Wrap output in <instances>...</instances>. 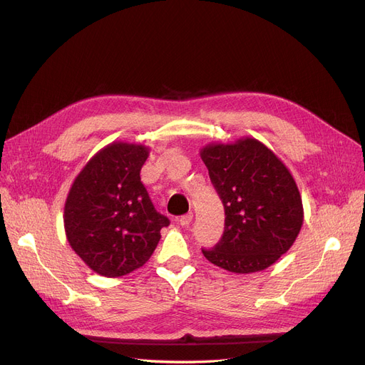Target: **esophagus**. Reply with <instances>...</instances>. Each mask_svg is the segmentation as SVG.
Listing matches in <instances>:
<instances>
[{
    "mask_svg": "<svg viewBox=\"0 0 365 365\" xmlns=\"http://www.w3.org/2000/svg\"><path fill=\"white\" fill-rule=\"evenodd\" d=\"M192 217H194V213L190 212V213H187V215L182 216L179 222H180V225H182V226H189L190 223H192Z\"/></svg>",
    "mask_w": 365,
    "mask_h": 365,
    "instance_id": "obj_1",
    "label": "esophagus"
}]
</instances>
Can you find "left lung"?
<instances>
[{
  "instance_id": "left-lung-1",
  "label": "left lung",
  "mask_w": 365,
  "mask_h": 365,
  "mask_svg": "<svg viewBox=\"0 0 365 365\" xmlns=\"http://www.w3.org/2000/svg\"><path fill=\"white\" fill-rule=\"evenodd\" d=\"M200 155L225 207V232L208 262L253 274L290 250L303 225L297 183L285 164L255 138L208 143Z\"/></svg>"
}]
</instances>
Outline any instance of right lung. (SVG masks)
<instances>
[{"mask_svg":"<svg viewBox=\"0 0 365 365\" xmlns=\"http://www.w3.org/2000/svg\"><path fill=\"white\" fill-rule=\"evenodd\" d=\"M149 148L112 142L87 161L75 178L63 210L72 250L91 271L117 278L143 266L168 219L153 208L140 170Z\"/></svg>","mask_w":365,"mask_h":365,"instance_id":"obj_1","label":"right lung"}]
</instances>
